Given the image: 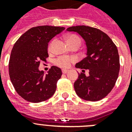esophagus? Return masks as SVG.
<instances>
[{
	"instance_id": "obj_1",
	"label": "esophagus",
	"mask_w": 132,
	"mask_h": 132,
	"mask_svg": "<svg viewBox=\"0 0 132 132\" xmlns=\"http://www.w3.org/2000/svg\"><path fill=\"white\" fill-rule=\"evenodd\" d=\"M68 71H69V70H67V69H63L62 70V73H63V74H66V73H67Z\"/></svg>"
}]
</instances>
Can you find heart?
<instances>
[{"label": "heart", "instance_id": "heart-1", "mask_svg": "<svg viewBox=\"0 0 132 132\" xmlns=\"http://www.w3.org/2000/svg\"><path fill=\"white\" fill-rule=\"evenodd\" d=\"M66 39L69 45H71V44H75V43H80V40L77 36L74 34L69 35L66 37ZM53 45V42L50 43L49 45V50H51ZM75 61V59L73 57H69V56L63 55L59 56L57 59H55L54 63L56 65H57L59 67H62V68H68L70 67V65L72 63Z\"/></svg>", "mask_w": 132, "mask_h": 132}]
</instances>
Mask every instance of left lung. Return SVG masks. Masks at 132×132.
<instances>
[{
    "label": "left lung",
    "instance_id": "obj_1",
    "mask_svg": "<svg viewBox=\"0 0 132 132\" xmlns=\"http://www.w3.org/2000/svg\"><path fill=\"white\" fill-rule=\"evenodd\" d=\"M68 31L77 32L86 42L87 57L76 64L82 73L74 83L75 90L85 101H98L106 96L116 84L120 71V57L116 45L101 30L86 26L69 27ZM89 71L86 76L84 70Z\"/></svg>",
    "mask_w": 132,
    "mask_h": 132
}]
</instances>
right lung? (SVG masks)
<instances>
[{
    "label": "right lung",
    "mask_w": 132,
    "mask_h": 132,
    "mask_svg": "<svg viewBox=\"0 0 132 132\" xmlns=\"http://www.w3.org/2000/svg\"><path fill=\"white\" fill-rule=\"evenodd\" d=\"M64 27L40 26L31 28L16 41L9 61V75L16 91L29 102L45 101L54 94L62 75L60 68L52 66L45 75L38 67L49 57L50 41Z\"/></svg>",
    "instance_id": "add662e5"
}]
</instances>
